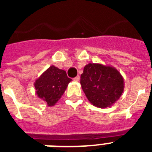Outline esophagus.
I'll list each match as a JSON object with an SVG mask.
<instances>
[{"label": "esophagus", "mask_w": 152, "mask_h": 152, "mask_svg": "<svg viewBox=\"0 0 152 152\" xmlns=\"http://www.w3.org/2000/svg\"><path fill=\"white\" fill-rule=\"evenodd\" d=\"M74 80H75V81H79V80H80V76H79V75H77V77H75V78H74Z\"/></svg>", "instance_id": "34e87169"}]
</instances>
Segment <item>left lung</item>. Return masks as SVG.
Listing matches in <instances>:
<instances>
[{"label":"left lung","instance_id":"1","mask_svg":"<svg viewBox=\"0 0 152 152\" xmlns=\"http://www.w3.org/2000/svg\"><path fill=\"white\" fill-rule=\"evenodd\" d=\"M80 85L88 100L99 108L116 103L124 91V79L116 68L100 63H89L80 75Z\"/></svg>","mask_w":152,"mask_h":152}]
</instances>
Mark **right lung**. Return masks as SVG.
<instances>
[{
    "label": "right lung",
    "instance_id": "obj_1",
    "mask_svg": "<svg viewBox=\"0 0 152 152\" xmlns=\"http://www.w3.org/2000/svg\"><path fill=\"white\" fill-rule=\"evenodd\" d=\"M72 80L65 71L52 65L35 80L36 95L49 107H52L64 94Z\"/></svg>",
    "mask_w": 152,
    "mask_h": 152
}]
</instances>
